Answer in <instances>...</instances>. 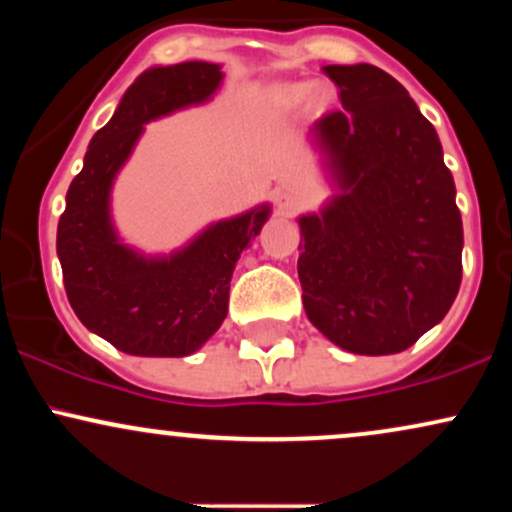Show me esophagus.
Instances as JSON below:
<instances>
[{
    "instance_id": "esophagus-1",
    "label": "esophagus",
    "mask_w": 512,
    "mask_h": 512,
    "mask_svg": "<svg viewBox=\"0 0 512 512\" xmlns=\"http://www.w3.org/2000/svg\"><path fill=\"white\" fill-rule=\"evenodd\" d=\"M274 204H276V214L279 216H293L296 214L298 204H301V197L291 190H279L274 197Z\"/></svg>"
}]
</instances>
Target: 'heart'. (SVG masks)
<instances>
[{"instance_id":"obj_1","label":"heart","mask_w":512,"mask_h":512,"mask_svg":"<svg viewBox=\"0 0 512 512\" xmlns=\"http://www.w3.org/2000/svg\"><path fill=\"white\" fill-rule=\"evenodd\" d=\"M310 96H313V86H308V84H293V86L281 88V91L276 93L279 103L286 105V108H296V105H301V103L308 101ZM320 98H322V93L315 91L313 101H320Z\"/></svg>"}]
</instances>
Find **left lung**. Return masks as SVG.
<instances>
[{
  "label": "left lung",
  "mask_w": 512,
  "mask_h": 512,
  "mask_svg": "<svg viewBox=\"0 0 512 512\" xmlns=\"http://www.w3.org/2000/svg\"><path fill=\"white\" fill-rule=\"evenodd\" d=\"M344 110L313 125L337 195L298 219L308 320L344 351L399 354L448 315L462 219L443 146L407 88L373 64L322 67Z\"/></svg>",
  "instance_id": "8db88e82"
}]
</instances>
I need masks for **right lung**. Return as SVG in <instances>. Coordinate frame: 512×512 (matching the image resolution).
Wrapping results in <instances>:
<instances>
[{
	"mask_svg": "<svg viewBox=\"0 0 512 512\" xmlns=\"http://www.w3.org/2000/svg\"><path fill=\"white\" fill-rule=\"evenodd\" d=\"M223 72L211 62L151 67L93 134L57 223V257L76 317L132 356H190L221 327L240 252L269 219V204L204 228L168 257H144L117 238L110 190L146 122L209 101Z\"/></svg>",
	"mask_w": 512,
	"mask_h": 512,
	"instance_id": "1",
	"label": "right lung"
}]
</instances>
